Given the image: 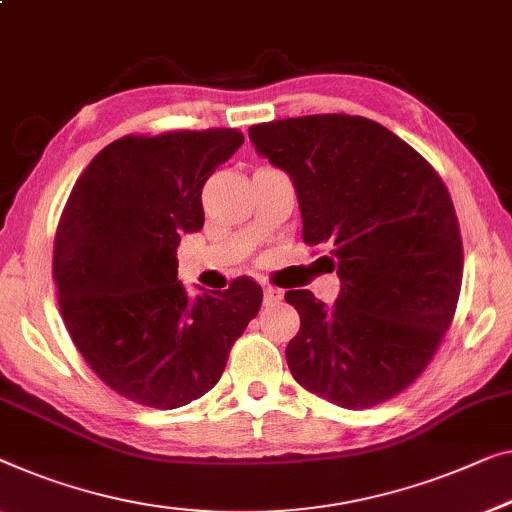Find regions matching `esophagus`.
<instances>
[{
    "label": "esophagus",
    "mask_w": 512,
    "mask_h": 512,
    "mask_svg": "<svg viewBox=\"0 0 512 512\" xmlns=\"http://www.w3.org/2000/svg\"><path fill=\"white\" fill-rule=\"evenodd\" d=\"M263 300H265V305H277V302L281 300V291H279V288H274V286H265L263 288Z\"/></svg>",
    "instance_id": "esophagus-1"
}]
</instances>
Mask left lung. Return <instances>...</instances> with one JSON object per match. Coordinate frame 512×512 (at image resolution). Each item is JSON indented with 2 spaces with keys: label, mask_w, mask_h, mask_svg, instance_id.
Listing matches in <instances>:
<instances>
[{
  "label": "left lung",
  "mask_w": 512,
  "mask_h": 512,
  "mask_svg": "<svg viewBox=\"0 0 512 512\" xmlns=\"http://www.w3.org/2000/svg\"><path fill=\"white\" fill-rule=\"evenodd\" d=\"M251 143L298 191L302 238L330 244L342 293L332 307L286 291L300 330L293 379L342 409H369L425 372L453 323L464 249L453 198L402 138L360 115L254 124Z\"/></svg>",
  "instance_id": "8db88e82"
}]
</instances>
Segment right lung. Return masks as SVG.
<instances>
[{
    "mask_svg": "<svg viewBox=\"0 0 512 512\" xmlns=\"http://www.w3.org/2000/svg\"><path fill=\"white\" fill-rule=\"evenodd\" d=\"M238 129L129 133L96 154L59 217L53 279L64 325L92 372L131 402L177 409L212 390L258 314L249 277L191 300L177 247L203 228L205 182Z\"/></svg>",
    "mask_w": 512,
    "mask_h": 512,
    "instance_id": "right-lung-1",
    "label": "right lung"
}]
</instances>
